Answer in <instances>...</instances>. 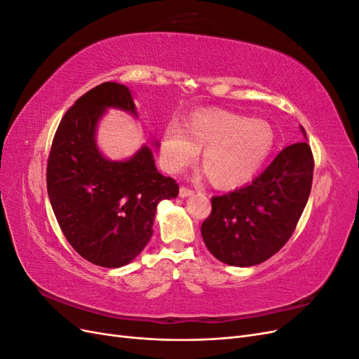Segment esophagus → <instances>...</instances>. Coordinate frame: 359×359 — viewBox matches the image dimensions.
<instances>
[{
  "instance_id": "1",
  "label": "esophagus",
  "mask_w": 359,
  "mask_h": 359,
  "mask_svg": "<svg viewBox=\"0 0 359 359\" xmlns=\"http://www.w3.org/2000/svg\"><path fill=\"white\" fill-rule=\"evenodd\" d=\"M191 194H193V190L191 189H189V187H181L180 189V196L181 198H187V196H191Z\"/></svg>"
}]
</instances>
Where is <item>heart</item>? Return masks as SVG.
Wrapping results in <instances>:
<instances>
[{
	"label": "heart",
	"mask_w": 359,
	"mask_h": 359,
	"mask_svg": "<svg viewBox=\"0 0 359 359\" xmlns=\"http://www.w3.org/2000/svg\"><path fill=\"white\" fill-rule=\"evenodd\" d=\"M274 130L264 119H247L211 109L190 116L186 126L170 123L161 135L160 156L169 172L186 169L202 149V166L219 187L248 181L274 147Z\"/></svg>",
	"instance_id": "1"
}]
</instances>
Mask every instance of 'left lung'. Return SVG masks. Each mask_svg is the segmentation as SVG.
<instances>
[{
    "mask_svg": "<svg viewBox=\"0 0 359 359\" xmlns=\"http://www.w3.org/2000/svg\"><path fill=\"white\" fill-rule=\"evenodd\" d=\"M307 140V133L301 127ZM306 140L286 147L252 184L211 199L201 233L215 259L232 266L265 262L283 247L310 196L314 160Z\"/></svg>",
    "mask_w": 359,
    "mask_h": 359,
    "instance_id": "left-lung-1",
    "label": "left lung"
}]
</instances>
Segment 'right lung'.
I'll list each match as a JSON object with an SVG mask.
<instances>
[{
  "instance_id": "obj_1",
  "label": "right lung",
  "mask_w": 359,
  "mask_h": 359,
  "mask_svg": "<svg viewBox=\"0 0 359 359\" xmlns=\"http://www.w3.org/2000/svg\"><path fill=\"white\" fill-rule=\"evenodd\" d=\"M109 107L137 116L132 93L116 82L97 85L74 102L53 136L46 182L70 245L94 265L119 268L145 248L157 205L177 198L180 187L157 170L147 145L124 161L100 153L95 130Z\"/></svg>"
}]
</instances>
